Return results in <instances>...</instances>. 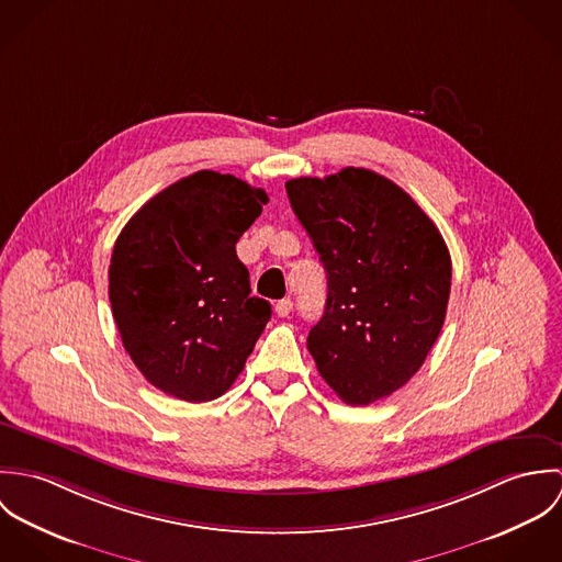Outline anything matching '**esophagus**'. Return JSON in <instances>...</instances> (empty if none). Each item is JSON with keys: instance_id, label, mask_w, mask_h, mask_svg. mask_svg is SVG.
<instances>
[{"instance_id": "obj_1", "label": "esophagus", "mask_w": 562, "mask_h": 562, "mask_svg": "<svg viewBox=\"0 0 562 562\" xmlns=\"http://www.w3.org/2000/svg\"><path fill=\"white\" fill-rule=\"evenodd\" d=\"M292 307H294V303H292L290 299H283V301H279V303L274 305V312H277L279 318H288L290 312H292Z\"/></svg>"}]
</instances>
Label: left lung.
Masks as SVG:
<instances>
[{
  "mask_svg": "<svg viewBox=\"0 0 562 562\" xmlns=\"http://www.w3.org/2000/svg\"><path fill=\"white\" fill-rule=\"evenodd\" d=\"M326 270L307 348L348 404L392 396L422 368L446 321L452 261L435 223L387 177L348 166L285 183Z\"/></svg>",
  "mask_w": 562,
  "mask_h": 562,
  "instance_id": "8db88e82",
  "label": "left lung"
}]
</instances>
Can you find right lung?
Instances as JSON below:
<instances>
[{"label":"right lung","instance_id":"add662e5","mask_svg":"<svg viewBox=\"0 0 562 562\" xmlns=\"http://www.w3.org/2000/svg\"><path fill=\"white\" fill-rule=\"evenodd\" d=\"M268 194L234 175L199 170L147 201L116 238L108 294L143 376L186 402L223 396L270 321L250 296L236 244Z\"/></svg>","mask_w":562,"mask_h":562}]
</instances>
